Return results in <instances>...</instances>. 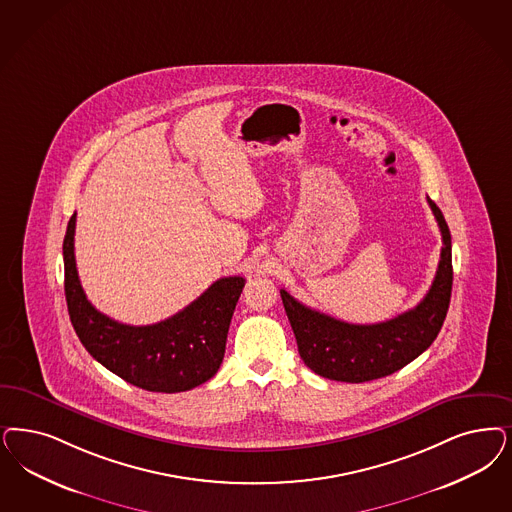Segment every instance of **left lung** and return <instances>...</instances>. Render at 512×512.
Here are the masks:
<instances>
[{"label": "left lung", "instance_id": "8db88e82", "mask_svg": "<svg viewBox=\"0 0 512 512\" xmlns=\"http://www.w3.org/2000/svg\"><path fill=\"white\" fill-rule=\"evenodd\" d=\"M442 234L441 261L427 295L397 318L353 325L312 310L280 289L283 308L308 369L336 382L361 384L403 369L439 335L452 295V236L439 206L427 196Z\"/></svg>", "mask_w": 512, "mask_h": 512}]
</instances>
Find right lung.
Segmentation results:
<instances>
[{"instance_id":"obj_1","label":"right lung","mask_w":512,"mask_h":512,"mask_svg":"<svg viewBox=\"0 0 512 512\" xmlns=\"http://www.w3.org/2000/svg\"><path fill=\"white\" fill-rule=\"evenodd\" d=\"M75 213L64 236V291L71 325L87 352L128 384L177 393L208 382L225 355L230 319L244 289L242 276L212 283L176 316L155 325H126L90 304L77 274Z\"/></svg>"}]
</instances>
